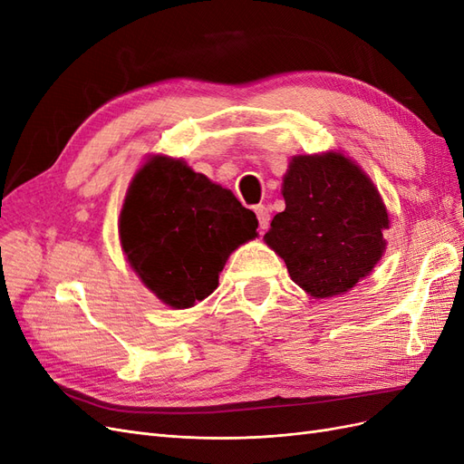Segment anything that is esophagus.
I'll return each instance as SVG.
<instances>
[{"mask_svg":"<svg viewBox=\"0 0 464 464\" xmlns=\"http://www.w3.org/2000/svg\"><path fill=\"white\" fill-rule=\"evenodd\" d=\"M256 213H257V220H259V230L265 232L266 227H269V218H271L269 210H266L265 205H257L256 207Z\"/></svg>","mask_w":464,"mask_h":464,"instance_id":"1","label":"esophagus"}]
</instances>
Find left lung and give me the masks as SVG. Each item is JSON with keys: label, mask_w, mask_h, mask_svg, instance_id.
I'll return each instance as SVG.
<instances>
[{"label": "left lung", "mask_w": 464, "mask_h": 464, "mask_svg": "<svg viewBox=\"0 0 464 464\" xmlns=\"http://www.w3.org/2000/svg\"><path fill=\"white\" fill-rule=\"evenodd\" d=\"M283 198L286 208L275 215L265 242L307 294L336 296L373 269L385 249L389 217L353 160L339 152L292 159Z\"/></svg>", "instance_id": "left-lung-1"}]
</instances>
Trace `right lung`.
<instances>
[{
    "label": "right lung",
    "instance_id": "right-lung-1",
    "mask_svg": "<svg viewBox=\"0 0 464 464\" xmlns=\"http://www.w3.org/2000/svg\"><path fill=\"white\" fill-rule=\"evenodd\" d=\"M256 230V213L232 191L166 157L135 174L120 217L121 247L135 273L176 310L207 298L228 256Z\"/></svg>",
    "mask_w": 464,
    "mask_h": 464
}]
</instances>
